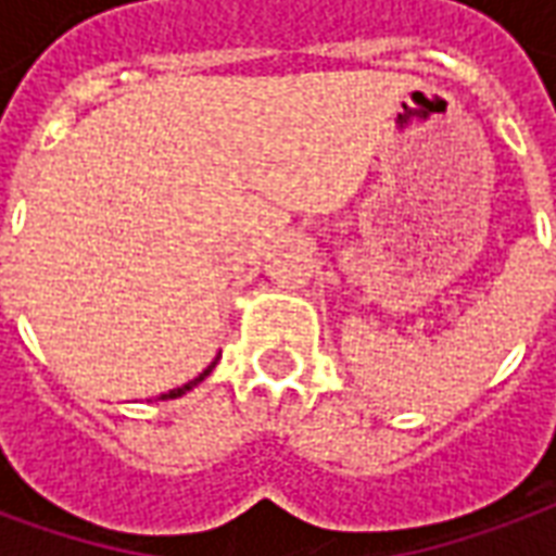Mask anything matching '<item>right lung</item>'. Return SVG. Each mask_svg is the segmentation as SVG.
<instances>
[{"instance_id":"obj_1","label":"right lung","mask_w":556,"mask_h":556,"mask_svg":"<svg viewBox=\"0 0 556 556\" xmlns=\"http://www.w3.org/2000/svg\"><path fill=\"white\" fill-rule=\"evenodd\" d=\"M216 364H218V358H216V362H213V364H210V367H206V370L201 372V376H194L192 382H186V384H180V388H174V391H168V394H162L160 400H177V396H184L186 391H192L194 384H201V382H204V379H206V376L213 372V367H216Z\"/></svg>"}]
</instances>
